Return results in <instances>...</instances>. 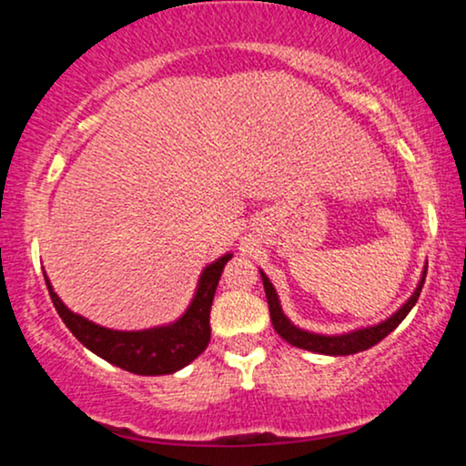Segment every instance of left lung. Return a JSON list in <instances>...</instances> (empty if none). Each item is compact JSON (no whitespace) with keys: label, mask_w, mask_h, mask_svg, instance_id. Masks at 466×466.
Listing matches in <instances>:
<instances>
[{"label":"left lung","mask_w":466,"mask_h":466,"mask_svg":"<svg viewBox=\"0 0 466 466\" xmlns=\"http://www.w3.org/2000/svg\"><path fill=\"white\" fill-rule=\"evenodd\" d=\"M425 274H427V267L422 269V276L416 285L414 293L405 300L400 307L394 311L390 318L383 319L379 324H370V326H361V329H352L349 333H337V335H324V333H313V330L300 329L287 318L285 311H282L280 300H278V293L276 287L271 285L269 278L265 276V271L260 269V278H263V285H265V296H267V304H269V315H271V324H274L276 333L282 337V339L289 341L291 346L302 350H311L318 352V355H330V357H341V355H355V352L368 350L372 349L374 344L388 337L392 333L397 326L408 318V313L411 311L416 300L420 296V289L425 285Z\"/></svg>","instance_id":"left-lung-1"}]
</instances>
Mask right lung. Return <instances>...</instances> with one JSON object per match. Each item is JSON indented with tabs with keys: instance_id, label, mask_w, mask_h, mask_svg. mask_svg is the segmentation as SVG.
Listing matches in <instances>:
<instances>
[{
	"instance_id": "1",
	"label": "right lung",
	"mask_w": 466,
	"mask_h": 466,
	"mask_svg": "<svg viewBox=\"0 0 466 466\" xmlns=\"http://www.w3.org/2000/svg\"><path fill=\"white\" fill-rule=\"evenodd\" d=\"M232 256V251H228V254L212 260L210 265L203 267L188 309L175 322L142 330L106 329V326H100L83 318V315L69 311L52 289L46 271L44 276L56 313L61 315L63 322L85 349L127 372L157 377V374H173L181 370L206 350L208 341H210V307L215 300L223 267Z\"/></svg>"
}]
</instances>
